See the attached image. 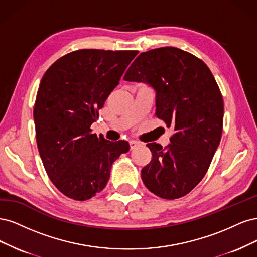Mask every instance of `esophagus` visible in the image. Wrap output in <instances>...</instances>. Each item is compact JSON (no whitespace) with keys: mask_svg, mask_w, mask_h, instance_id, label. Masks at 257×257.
I'll list each match as a JSON object with an SVG mask.
<instances>
[{"mask_svg":"<svg viewBox=\"0 0 257 257\" xmlns=\"http://www.w3.org/2000/svg\"><path fill=\"white\" fill-rule=\"evenodd\" d=\"M129 145H130V150L132 151V150H135V148H137L140 145V143L137 142V141H130Z\"/></svg>","mask_w":257,"mask_h":257,"instance_id":"34e87169","label":"esophagus"}]
</instances>
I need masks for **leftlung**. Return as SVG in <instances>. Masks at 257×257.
Returning a JSON list of instances; mask_svg holds the SVG:
<instances>
[{"instance_id":"1","label":"left lung","mask_w":257,"mask_h":257,"mask_svg":"<svg viewBox=\"0 0 257 257\" xmlns=\"http://www.w3.org/2000/svg\"><path fill=\"white\" fill-rule=\"evenodd\" d=\"M123 80L143 82L156 92V116L174 129L171 144L148 143L152 161L141 171L146 188L175 200L198 185L219 146L222 95L210 69L193 54L174 47L141 53Z\"/></svg>"}]
</instances>
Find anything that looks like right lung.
<instances>
[{"label":"right lung","instance_id":"right-lung-1","mask_svg":"<svg viewBox=\"0 0 257 257\" xmlns=\"http://www.w3.org/2000/svg\"><path fill=\"white\" fill-rule=\"evenodd\" d=\"M138 51L82 49L53 63L40 81L34 106L40 158L64 195L86 201L102 191L113 162L129 151L92 134L106 98Z\"/></svg>","mask_w":257,"mask_h":257}]
</instances>
